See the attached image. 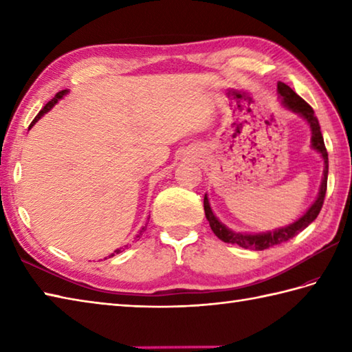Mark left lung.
I'll return each instance as SVG.
<instances>
[{
    "label": "left lung",
    "mask_w": 352,
    "mask_h": 352,
    "mask_svg": "<svg viewBox=\"0 0 352 352\" xmlns=\"http://www.w3.org/2000/svg\"><path fill=\"white\" fill-rule=\"evenodd\" d=\"M276 94H278L281 102L290 109L295 113L301 115L311 129V148L316 149V151L322 155L324 163H325V169H324V177H322V183H320V189H319V195L316 198L315 203L310 206V208L305 212L300 219L295 221L294 223H290L287 227H281L278 230L274 231H267V233H258V234H246V233H236V231H231L223 226L219 219L216 218L214 213L212 212L210 203H208L207 195L204 197V212H206V218L210 223V228L213 233L218 236L222 242L226 243H236L242 248L246 250H256V251H263L271 248L274 245H280L283 242L290 241L292 237H295L300 231L304 228H307L310 223L318 218V214L322 208L324 204V198L327 193V178H328V153L324 144V138L322 133H320V126L318 118L315 116V111L305 102L300 95H296L292 89L278 81L276 85Z\"/></svg>",
    "instance_id": "8db88e82"
}]
</instances>
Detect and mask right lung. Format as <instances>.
Listing matches in <instances>:
<instances>
[{
    "instance_id": "1",
    "label": "right lung",
    "mask_w": 352,
    "mask_h": 352,
    "mask_svg": "<svg viewBox=\"0 0 352 352\" xmlns=\"http://www.w3.org/2000/svg\"><path fill=\"white\" fill-rule=\"evenodd\" d=\"M66 94H68V91H66V89H65V91H62V92H57V94H56V96H54V98H52V100H51L50 102H47V106H45V107H43V109H42V110L39 111V113H37V116H36V118L33 119V122H32V125H33V124H36L37 121H39V119H41V118H42V116H43L45 113H47V111H48V110H51L52 107H54V104H56V102H57L58 100H62V98H63V96H65ZM32 125H30V126H32ZM144 230H145V228H142V231H144ZM142 231H140V233L138 234V237H139V236L142 234ZM119 252H121V248H118V250H115V252H113V254H110V256H109V257H113V256H115V254H119Z\"/></svg>"
}]
</instances>
